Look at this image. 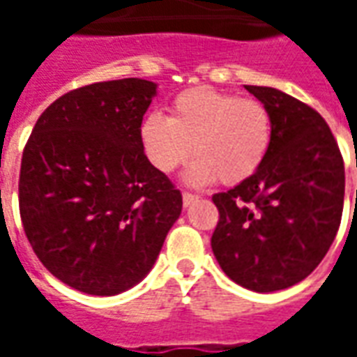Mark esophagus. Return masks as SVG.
I'll return each mask as SVG.
<instances>
[{
	"label": "esophagus",
	"instance_id": "esophagus-1",
	"mask_svg": "<svg viewBox=\"0 0 357 357\" xmlns=\"http://www.w3.org/2000/svg\"><path fill=\"white\" fill-rule=\"evenodd\" d=\"M183 206H189V204H193L197 201V195H191V193H183Z\"/></svg>",
	"mask_w": 357,
	"mask_h": 357
}]
</instances>
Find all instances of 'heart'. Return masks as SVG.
I'll return each instance as SVG.
<instances>
[{
	"label": "heart",
	"mask_w": 357,
	"mask_h": 357,
	"mask_svg": "<svg viewBox=\"0 0 357 357\" xmlns=\"http://www.w3.org/2000/svg\"><path fill=\"white\" fill-rule=\"evenodd\" d=\"M143 153L155 170L170 174L191 155V185L220 179L235 185L262 166L271 141V120L262 102L216 89H187L170 105V116L151 112L139 128Z\"/></svg>",
	"instance_id": "obj_1"
}]
</instances>
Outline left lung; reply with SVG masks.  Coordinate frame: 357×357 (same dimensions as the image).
<instances>
[{
	"instance_id": "8db88e82",
	"label": "left lung",
	"mask_w": 357,
	"mask_h": 357,
	"mask_svg": "<svg viewBox=\"0 0 357 357\" xmlns=\"http://www.w3.org/2000/svg\"><path fill=\"white\" fill-rule=\"evenodd\" d=\"M268 109L271 141L262 166L218 193L212 250L231 281L255 292L300 283L337 237L344 162L319 112L275 88L245 86Z\"/></svg>"
}]
</instances>
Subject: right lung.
Returning a JSON list of instances; mask_svg holds the SVG:
<instances>
[{
	"instance_id": "right-lung-1",
	"label": "right lung",
	"mask_w": 357,
	"mask_h": 357,
	"mask_svg": "<svg viewBox=\"0 0 357 357\" xmlns=\"http://www.w3.org/2000/svg\"><path fill=\"white\" fill-rule=\"evenodd\" d=\"M155 82L124 78L68 91L38 118L20 162L19 206L40 262L95 296L132 289L155 266L181 193L143 153Z\"/></svg>"
}]
</instances>
